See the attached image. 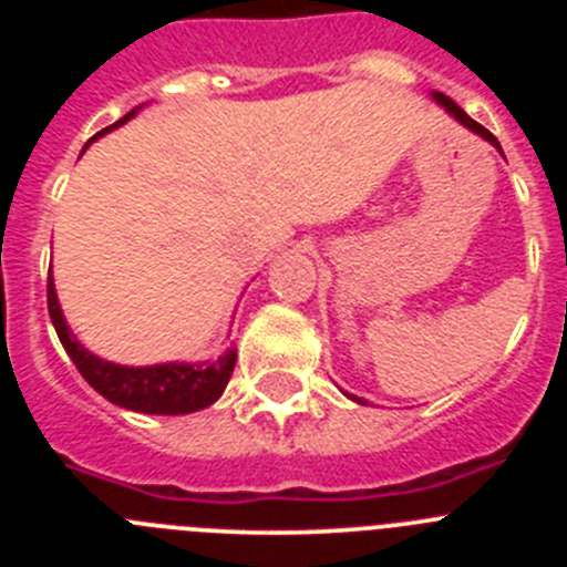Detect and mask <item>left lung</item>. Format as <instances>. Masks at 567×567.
Returning <instances> with one entry per match:
<instances>
[{
  "label": "left lung",
  "mask_w": 567,
  "mask_h": 567,
  "mask_svg": "<svg viewBox=\"0 0 567 567\" xmlns=\"http://www.w3.org/2000/svg\"><path fill=\"white\" fill-rule=\"evenodd\" d=\"M432 99H434V102L440 104V107L445 110V113L452 115V118H457V122L463 124L465 130H471V133H474V135H480V138H485V142H488V144H494V147H497V153H503V147H499V142H497V138H494V135H491L488 130L483 127V124H477V122H474V118H471V115L465 113L463 107H460V104H454L452 99H449V96H443V93H437V90H434V93H432Z\"/></svg>",
  "instance_id": "8db88e82"
}]
</instances>
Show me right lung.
<instances>
[{
	"label": "right lung",
	"instance_id": "obj_1",
	"mask_svg": "<svg viewBox=\"0 0 567 567\" xmlns=\"http://www.w3.org/2000/svg\"><path fill=\"white\" fill-rule=\"evenodd\" d=\"M138 110L142 107L130 110L124 118L110 124V127L102 130L99 135L110 133V130L115 127H122V124L130 122ZM96 138H93V142H96ZM48 312H50V320H53V329H56L59 340H62L64 352H68L70 360L76 363L82 378L87 380V383L93 385L104 400L122 405V409H130V412H142V414L202 412V409H207V405H213L215 400L221 398L229 378H233L235 358H238L235 346H229L227 352L218 354L215 360H202V363H178V360H169V363H155V365L110 363V360L87 352V349L79 343L76 334L70 332L62 307H59L53 278H48Z\"/></svg>",
	"mask_w": 567,
	"mask_h": 567
}]
</instances>
